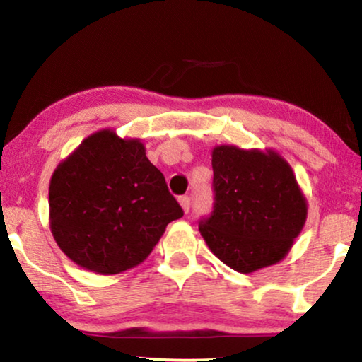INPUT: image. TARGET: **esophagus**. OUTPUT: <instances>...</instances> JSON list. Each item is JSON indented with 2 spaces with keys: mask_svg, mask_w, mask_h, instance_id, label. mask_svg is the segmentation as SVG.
Returning <instances> with one entry per match:
<instances>
[{
  "mask_svg": "<svg viewBox=\"0 0 362 362\" xmlns=\"http://www.w3.org/2000/svg\"><path fill=\"white\" fill-rule=\"evenodd\" d=\"M178 204H180L182 209H184L185 214H189V210H190V197H187V195L180 197V199H178Z\"/></svg>",
  "mask_w": 362,
  "mask_h": 362,
  "instance_id": "34e87169",
  "label": "esophagus"
}]
</instances>
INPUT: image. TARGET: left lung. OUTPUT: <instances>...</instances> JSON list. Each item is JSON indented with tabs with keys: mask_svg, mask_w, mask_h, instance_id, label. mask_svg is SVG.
I'll return each instance as SVG.
<instances>
[{
	"mask_svg": "<svg viewBox=\"0 0 362 362\" xmlns=\"http://www.w3.org/2000/svg\"><path fill=\"white\" fill-rule=\"evenodd\" d=\"M211 167L214 211L199 223L211 253L240 273L285 258L308 214L290 163L274 151L218 146Z\"/></svg>",
	"mask_w": 362,
	"mask_h": 362,
	"instance_id": "obj_1",
	"label": "left lung"
}]
</instances>
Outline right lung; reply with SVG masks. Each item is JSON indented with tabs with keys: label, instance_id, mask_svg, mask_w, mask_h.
Here are the masks:
<instances>
[{
	"label": "right lung",
	"instance_id": "right-lung-1",
	"mask_svg": "<svg viewBox=\"0 0 362 362\" xmlns=\"http://www.w3.org/2000/svg\"><path fill=\"white\" fill-rule=\"evenodd\" d=\"M184 210L139 139L104 129L62 160L49 184V226L72 262L99 274L142 263Z\"/></svg>",
	"mask_w": 362,
	"mask_h": 362
}]
</instances>
